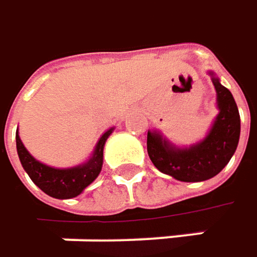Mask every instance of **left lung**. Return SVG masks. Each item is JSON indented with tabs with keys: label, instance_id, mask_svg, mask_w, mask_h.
Listing matches in <instances>:
<instances>
[{
	"label": "left lung",
	"instance_id": "1",
	"mask_svg": "<svg viewBox=\"0 0 257 257\" xmlns=\"http://www.w3.org/2000/svg\"><path fill=\"white\" fill-rule=\"evenodd\" d=\"M219 110L206 137L190 147H178L157 129L147 132V152L153 165L182 182H200L218 175L237 150L240 113L229 89L209 70Z\"/></svg>",
	"mask_w": 257,
	"mask_h": 257
}]
</instances>
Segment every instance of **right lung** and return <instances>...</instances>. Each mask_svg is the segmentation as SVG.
<instances>
[{
  "label": "right lung",
  "mask_w": 257,
  "mask_h": 257,
  "mask_svg": "<svg viewBox=\"0 0 257 257\" xmlns=\"http://www.w3.org/2000/svg\"><path fill=\"white\" fill-rule=\"evenodd\" d=\"M113 131L114 128L107 129L100 137L98 143L95 144L94 152L86 162L72 166V168H53L36 160L23 146L19 137V131L16 134V147H17V154H19L23 169L34 181V184L38 185L45 194H48L50 197L60 198V200L73 198L79 196L82 191L100 175L101 168H103L104 144Z\"/></svg>",
  "instance_id": "1"
}]
</instances>
